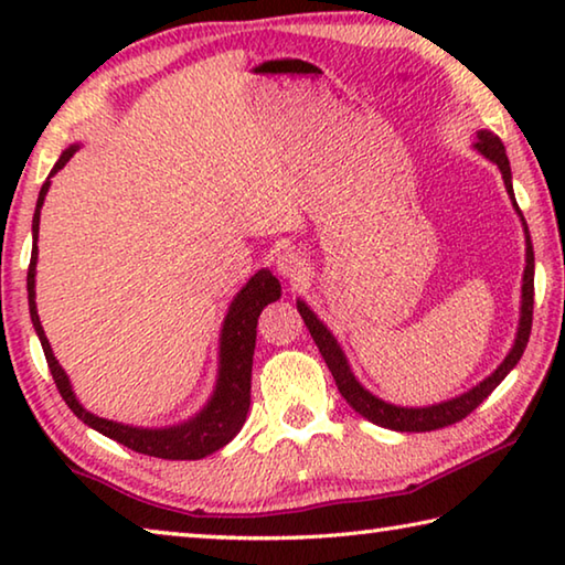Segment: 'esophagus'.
<instances>
[{
    "mask_svg": "<svg viewBox=\"0 0 565 565\" xmlns=\"http://www.w3.org/2000/svg\"><path fill=\"white\" fill-rule=\"evenodd\" d=\"M276 271H279L284 279H289L291 284H299L306 279V274H309V264H306V259L299 252L286 248V252L276 256Z\"/></svg>",
    "mask_w": 565,
    "mask_h": 565,
    "instance_id": "34e87169",
    "label": "esophagus"
}]
</instances>
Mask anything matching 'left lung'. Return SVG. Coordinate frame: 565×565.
I'll use <instances>...</instances> for the list:
<instances>
[{"instance_id": "1", "label": "left lung", "mask_w": 565, "mask_h": 565, "mask_svg": "<svg viewBox=\"0 0 565 565\" xmlns=\"http://www.w3.org/2000/svg\"><path fill=\"white\" fill-rule=\"evenodd\" d=\"M476 149L481 151L486 159H491L493 164H499L503 181H505V189H509V194L513 199L511 164H509V157H505L503 141L491 131H478ZM513 206H515V212L521 214L519 204L513 202ZM296 306H299V313L306 323V329H309L311 339L317 341L321 356H323V361H327L331 376H333V381H337V386L341 391V396L347 398V404L353 411H359V414L363 418H369L371 424L391 428V431H436V428H446L451 424H458V420H463L473 408L481 406L483 401L491 396V391L499 386L505 379V374H509L515 363L521 361L525 343H529L531 323H533V244H531L529 226H525V271H523L521 323H519V337H515L513 349L489 379L481 381V384L468 391V394L451 398V401H444V404L426 406V408H404V406L386 404V401H381L374 394H369V391L363 388L356 379H353L347 356L341 353L337 339L331 337V331L317 319V313H313L303 301H296Z\"/></svg>"}]
</instances>
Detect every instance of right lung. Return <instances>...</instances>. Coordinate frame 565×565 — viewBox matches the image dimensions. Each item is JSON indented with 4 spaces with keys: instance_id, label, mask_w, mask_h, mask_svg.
Wrapping results in <instances>:
<instances>
[{
    "instance_id": "add662e5",
    "label": "right lung",
    "mask_w": 565,
    "mask_h": 565,
    "mask_svg": "<svg viewBox=\"0 0 565 565\" xmlns=\"http://www.w3.org/2000/svg\"><path fill=\"white\" fill-rule=\"evenodd\" d=\"M76 147H70L56 161L52 174H56L66 161L74 157ZM50 174V177H52ZM46 191H50V179L42 184L40 199H36L34 218H32V262L30 271H26V291H30V317L34 323L36 337L42 341L46 363H50L52 379L56 388H60L62 398L66 401L76 418H82L84 424L92 426L94 431L109 436L111 441L131 448V451L167 458V461H196L209 454L224 448L232 438L242 431L248 404H252V366H254V347H256V323L264 311L266 303L276 301L281 296V284L269 271H259L252 276L238 296L232 303V309L226 313L224 329H222V369H218V384L209 404L204 406L202 414H196L191 420L174 428H134L121 426L114 420L99 418L84 411L79 401L74 398L70 379L60 366V361L54 359L50 341L44 337V329L40 323V313H36L34 303V266H36V234H40V209L44 204Z\"/></svg>"
}]
</instances>
